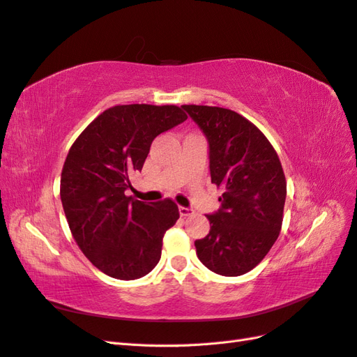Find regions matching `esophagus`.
<instances>
[{"label": "esophagus", "instance_id": "obj_1", "mask_svg": "<svg viewBox=\"0 0 357 357\" xmlns=\"http://www.w3.org/2000/svg\"><path fill=\"white\" fill-rule=\"evenodd\" d=\"M178 211H180V215H181V218H188V215H192L193 213H195V210H193V208H189V207H180V208H178Z\"/></svg>", "mask_w": 357, "mask_h": 357}]
</instances>
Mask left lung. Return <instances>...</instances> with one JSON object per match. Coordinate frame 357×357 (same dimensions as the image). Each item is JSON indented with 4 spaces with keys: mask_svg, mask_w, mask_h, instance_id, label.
<instances>
[{
    "mask_svg": "<svg viewBox=\"0 0 357 357\" xmlns=\"http://www.w3.org/2000/svg\"><path fill=\"white\" fill-rule=\"evenodd\" d=\"M210 149L211 183L223 188L220 208L208 214L210 232L195 241L210 271L236 277L262 261L278 238L286 177L268 138L241 114L222 107L181 105Z\"/></svg>",
    "mask_w": 357,
    "mask_h": 357,
    "instance_id": "obj_1",
    "label": "left lung"
}]
</instances>
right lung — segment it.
Returning a JSON list of instances; mask_svg holds the SVG:
<instances>
[{"mask_svg": "<svg viewBox=\"0 0 357 357\" xmlns=\"http://www.w3.org/2000/svg\"><path fill=\"white\" fill-rule=\"evenodd\" d=\"M188 119L177 105H114L92 121L63 162L61 201L75 243L92 265L135 280L158 265L162 238L180 218L174 201L126 197L153 139Z\"/></svg>", "mask_w": 357, "mask_h": 357, "instance_id": "obj_1", "label": "right lung"}]
</instances>
